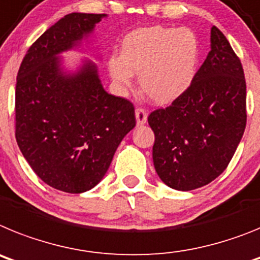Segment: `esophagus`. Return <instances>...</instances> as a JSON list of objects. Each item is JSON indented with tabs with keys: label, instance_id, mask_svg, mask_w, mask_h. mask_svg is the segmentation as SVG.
Masks as SVG:
<instances>
[{
	"label": "esophagus",
	"instance_id": "esophagus-1",
	"mask_svg": "<svg viewBox=\"0 0 260 260\" xmlns=\"http://www.w3.org/2000/svg\"><path fill=\"white\" fill-rule=\"evenodd\" d=\"M136 121L139 125H143V124L148 121V112H146V110L141 107L136 108Z\"/></svg>",
	"mask_w": 260,
	"mask_h": 260
}]
</instances>
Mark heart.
Returning a JSON list of instances; mask_svg holds the SVG:
<instances>
[{
	"instance_id": "1",
	"label": "heart",
	"mask_w": 260,
	"mask_h": 260,
	"mask_svg": "<svg viewBox=\"0 0 260 260\" xmlns=\"http://www.w3.org/2000/svg\"><path fill=\"white\" fill-rule=\"evenodd\" d=\"M199 42L188 28L152 26L128 34L121 42L120 57L108 60L111 78L131 86L133 73L139 86L155 105L175 102L189 89L196 74Z\"/></svg>"
}]
</instances>
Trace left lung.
<instances>
[{
  "label": "left lung",
  "mask_w": 260,
  "mask_h": 260,
  "mask_svg": "<svg viewBox=\"0 0 260 260\" xmlns=\"http://www.w3.org/2000/svg\"><path fill=\"white\" fill-rule=\"evenodd\" d=\"M243 68L225 35L213 26L211 51L189 89L149 115L153 164L165 184L191 191L220 175L246 128Z\"/></svg>",
  "instance_id": "left-lung-1"
}]
</instances>
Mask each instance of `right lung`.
Returning a JSON list of instances; mask_svg holds the SVG:
<instances>
[{"mask_svg": "<svg viewBox=\"0 0 260 260\" xmlns=\"http://www.w3.org/2000/svg\"><path fill=\"white\" fill-rule=\"evenodd\" d=\"M106 17L65 15L28 48L18 71V146L36 175L64 192L95 187L121 140L136 125L132 103L103 89L91 60L68 72L58 57L80 46Z\"/></svg>", "mask_w": 260, "mask_h": 260, "instance_id": "1", "label": "right lung"}]
</instances>
